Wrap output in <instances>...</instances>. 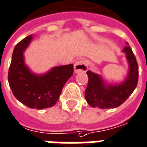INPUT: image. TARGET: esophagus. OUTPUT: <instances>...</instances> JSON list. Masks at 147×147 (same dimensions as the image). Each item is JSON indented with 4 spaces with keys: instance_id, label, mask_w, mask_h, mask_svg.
Returning <instances> with one entry per match:
<instances>
[{
    "instance_id": "obj_1",
    "label": "esophagus",
    "mask_w": 147,
    "mask_h": 147,
    "mask_svg": "<svg viewBox=\"0 0 147 147\" xmlns=\"http://www.w3.org/2000/svg\"><path fill=\"white\" fill-rule=\"evenodd\" d=\"M88 70V64L83 60H78L74 63V72L78 73H85Z\"/></svg>"
}]
</instances>
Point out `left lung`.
<instances>
[{"label": "left lung", "instance_id": "8db88e82", "mask_svg": "<svg viewBox=\"0 0 147 147\" xmlns=\"http://www.w3.org/2000/svg\"><path fill=\"white\" fill-rule=\"evenodd\" d=\"M127 45H129L126 42ZM125 55L128 64L127 73L124 79L120 82L112 84L108 83L101 76L88 70V77L85 97L88 105L92 108L114 109L121 105L134 92L138 83V67L131 48L126 46L122 50Z\"/></svg>", "mask_w": 147, "mask_h": 147}]
</instances>
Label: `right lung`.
<instances>
[{"label": "right lung", "instance_id": "right-lung-1", "mask_svg": "<svg viewBox=\"0 0 147 147\" xmlns=\"http://www.w3.org/2000/svg\"><path fill=\"white\" fill-rule=\"evenodd\" d=\"M33 40L28 35L16 46L9 67V86L16 98L30 109L38 110L53 107L62 88L74 74V65L52 67L43 74H36L25 62L24 52Z\"/></svg>", "mask_w": 147, "mask_h": 147}]
</instances>
